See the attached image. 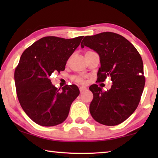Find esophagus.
<instances>
[{
  "label": "esophagus",
  "instance_id": "obj_1",
  "mask_svg": "<svg viewBox=\"0 0 158 158\" xmlns=\"http://www.w3.org/2000/svg\"><path fill=\"white\" fill-rule=\"evenodd\" d=\"M79 90H80V92H81V93H83V92L85 91V90H87V88L85 87V86H80Z\"/></svg>",
  "mask_w": 158,
  "mask_h": 158
}]
</instances>
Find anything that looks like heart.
Wrapping results in <instances>:
<instances>
[{
	"instance_id": "1",
	"label": "heart",
	"mask_w": 158,
	"mask_h": 158,
	"mask_svg": "<svg viewBox=\"0 0 158 158\" xmlns=\"http://www.w3.org/2000/svg\"><path fill=\"white\" fill-rule=\"evenodd\" d=\"M74 81L80 83V84H83V83H84V79L82 78L81 77H75L74 78Z\"/></svg>"
}]
</instances>
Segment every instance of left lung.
I'll return each instance as SVG.
<instances>
[{
    "label": "left lung",
    "instance_id": "8db88e82",
    "mask_svg": "<svg viewBox=\"0 0 158 158\" xmlns=\"http://www.w3.org/2000/svg\"><path fill=\"white\" fill-rule=\"evenodd\" d=\"M81 47H89L100 56L98 81L102 82L109 77L113 81L106 91L97 84L89 87L93 94L90 114L102 125L121 123L134 113L140 102L145 85L142 58L127 39L111 32L85 36Z\"/></svg>",
    "mask_w": 158,
    "mask_h": 158
}]
</instances>
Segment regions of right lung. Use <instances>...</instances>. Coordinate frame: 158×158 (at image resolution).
Returning a JSON list of instances; mask_svg holds the SVG:
<instances>
[{
  "mask_svg": "<svg viewBox=\"0 0 158 158\" xmlns=\"http://www.w3.org/2000/svg\"><path fill=\"white\" fill-rule=\"evenodd\" d=\"M83 37H42L21 55L15 71L17 95L23 110L35 123L54 126L68 117L72 103L79 95L78 87L66 85L58 89L49 77L54 72L65 69Z\"/></svg>",
  "mask_w": 158,
  "mask_h": 158,
  "instance_id": "add662e5",
  "label": "right lung"
}]
</instances>
